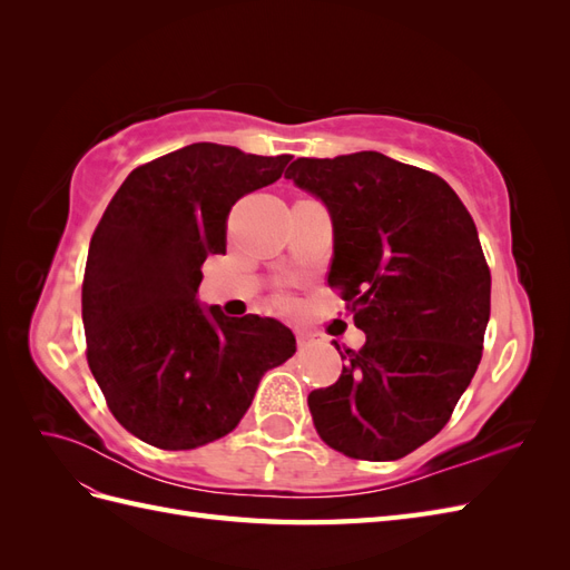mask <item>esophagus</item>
Here are the masks:
<instances>
[{
    "label": "esophagus",
    "mask_w": 570,
    "mask_h": 570,
    "mask_svg": "<svg viewBox=\"0 0 570 570\" xmlns=\"http://www.w3.org/2000/svg\"><path fill=\"white\" fill-rule=\"evenodd\" d=\"M314 342H316V335H314V333H308V331H299V333H297V344H299V350L312 347Z\"/></svg>",
    "instance_id": "esophagus-1"
}]
</instances>
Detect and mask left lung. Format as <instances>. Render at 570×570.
Returning <instances> with one entry per match:
<instances>
[{
    "label": "left lung",
    "mask_w": 570,
    "mask_h": 570,
    "mask_svg": "<svg viewBox=\"0 0 570 570\" xmlns=\"http://www.w3.org/2000/svg\"><path fill=\"white\" fill-rule=\"evenodd\" d=\"M285 178L331 212L327 285L366 333L340 352L337 383L308 394L316 433L344 456L402 459L452 419L480 364L492 281L475 223L440 176L381 151L302 157Z\"/></svg>",
    "instance_id": "1"
}]
</instances>
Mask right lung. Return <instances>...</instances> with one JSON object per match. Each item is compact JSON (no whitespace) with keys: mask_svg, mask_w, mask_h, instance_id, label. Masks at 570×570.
Here are the masks:
<instances>
[{"mask_svg":"<svg viewBox=\"0 0 570 570\" xmlns=\"http://www.w3.org/2000/svg\"><path fill=\"white\" fill-rule=\"evenodd\" d=\"M292 157L195 142L137 166L90 239L82 278L88 364L114 419L159 450H195L243 421L264 373L295 354L275 318L197 304L202 264L226 254L237 199Z\"/></svg>","mask_w":570,"mask_h":570,"instance_id":"add662e5","label":"right lung"}]
</instances>
